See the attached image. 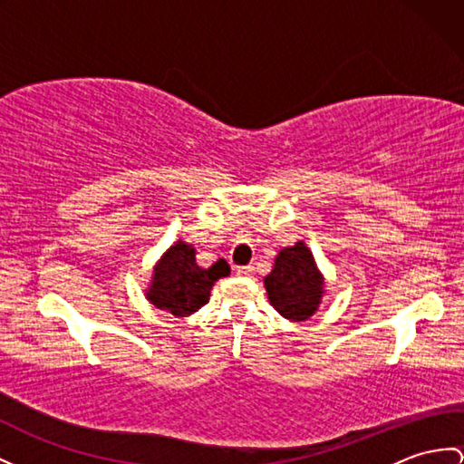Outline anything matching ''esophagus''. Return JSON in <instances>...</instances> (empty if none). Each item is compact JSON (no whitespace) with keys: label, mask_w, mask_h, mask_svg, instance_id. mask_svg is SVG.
Listing matches in <instances>:
<instances>
[{"label":"esophagus","mask_w":464,"mask_h":464,"mask_svg":"<svg viewBox=\"0 0 464 464\" xmlns=\"http://www.w3.org/2000/svg\"><path fill=\"white\" fill-rule=\"evenodd\" d=\"M236 274L238 276H244V277H250V276H254L256 274V267L254 266H238L234 269Z\"/></svg>","instance_id":"esophagus-1"}]
</instances>
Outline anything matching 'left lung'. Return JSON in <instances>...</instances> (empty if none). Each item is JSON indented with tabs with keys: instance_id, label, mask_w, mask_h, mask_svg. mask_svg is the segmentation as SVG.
<instances>
[{
	"instance_id": "1",
	"label": "left lung",
	"mask_w": 464,
	"mask_h": 464,
	"mask_svg": "<svg viewBox=\"0 0 464 464\" xmlns=\"http://www.w3.org/2000/svg\"><path fill=\"white\" fill-rule=\"evenodd\" d=\"M267 299L281 317L289 321H307L319 309L324 277L317 262L303 240L284 247L276 256L271 274L264 277Z\"/></svg>"
}]
</instances>
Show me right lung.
<instances>
[{"instance_id":"1","label":"right lung","mask_w":464,"mask_h":464,"mask_svg":"<svg viewBox=\"0 0 464 464\" xmlns=\"http://www.w3.org/2000/svg\"><path fill=\"white\" fill-rule=\"evenodd\" d=\"M230 274L226 259H218L210 267L197 264L195 247L179 240L161 256L153 267L151 285L145 297L157 309L169 311L175 317H188L210 299L214 281Z\"/></svg>"}]
</instances>
